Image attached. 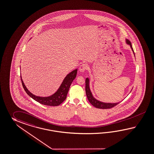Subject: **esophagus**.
<instances>
[{
  "instance_id": "1",
  "label": "esophagus",
  "mask_w": 154,
  "mask_h": 154,
  "mask_svg": "<svg viewBox=\"0 0 154 154\" xmlns=\"http://www.w3.org/2000/svg\"><path fill=\"white\" fill-rule=\"evenodd\" d=\"M87 65L86 64H82L79 67V71L83 73L87 70Z\"/></svg>"
}]
</instances>
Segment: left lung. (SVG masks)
<instances>
[{"label": "left lung", "instance_id": "8db88e82", "mask_svg": "<svg viewBox=\"0 0 154 154\" xmlns=\"http://www.w3.org/2000/svg\"><path fill=\"white\" fill-rule=\"evenodd\" d=\"M126 43L128 45H130V47L131 48L132 50L133 51V52L135 54V53L134 51V49L132 48V47L131 43L130 42L129 40L126 39ZM86 94L87 97L88 98V101L91 103V105H93L94 107L98 108V109H111L113 107L116 106L117 105H118L119 103H104L102 102L99 101L97 100L96 98L93 97L92 94L91 92L90 88L89 86V79L86 78Z\"/></svg>", "mask_w": 154, "mask_h": 154}]
</instances>
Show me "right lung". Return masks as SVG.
Masks as SVG:
<instances>
[{"label":"right lung","mask_w":154,"mask_h":154,"mask_svg":"<svg viewBox=\"0 0 154 154\" xmlns=\"http://www.w3.org/2000/svg\"><path fill=\"white\" fill-rule=\"evenodd\" d=\"M77 69L72 71L71 73H69L65 77V79H64L63 82L62 83L59 89L57 90L56 92L51 96L45 97L36 96L32 94L26 88V87L23 81L21 76H20V79H21L23 87L24 90L30 97L32 98L35 101L41 103L42 105L50 106H57L61 104L66 100L69 88L70 87L72 82L75 79L77 75Z\"/></svg>","instance_id":"add662e5"}]
</instances>
